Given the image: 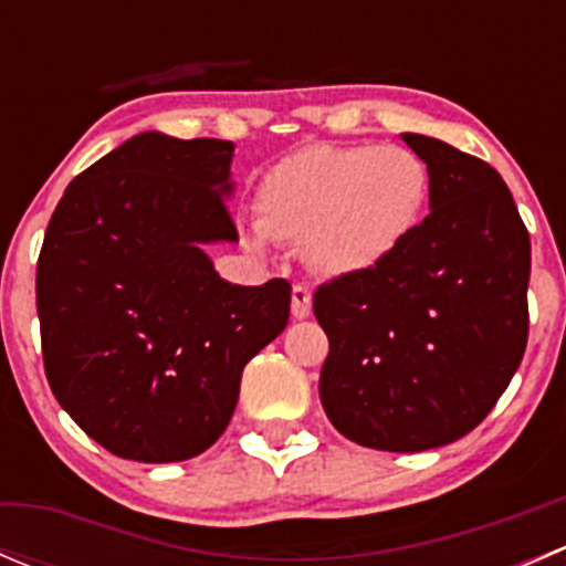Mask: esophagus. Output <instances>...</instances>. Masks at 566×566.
<instances>
[{"label": "esophagus", "mask_w": 566, "mask_h": 566, "mask_svg": "<svg viewBox=\"0 0 566 566\" xmlns=\"http://www.w3.org/2000/svg\"><path fill=\"white\" fill-rule=\"evenodd\" d=\"M312 312V290L306 284H295L293 287V317L304 319Z\"/></svg>", "instance_id": "esophagus-1"}]
</instances>
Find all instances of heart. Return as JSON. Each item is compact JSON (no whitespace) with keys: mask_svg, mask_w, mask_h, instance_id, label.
I'll list each match as a JSON object with an SVG mask.
<instances>
[{"mask_svg":"<svg viewBox=\"0 0 566 566\" xmlns=\"http://www.w3.org/2000/svg\"><path fill=\"white\" fill-rule=\"evenodd\" d=\"M430 193V167L410 147L306 145L262 175L249 243H301L306 265L319 276H358L413 238Z\"/></svg>","mask_w":566,"mask_h":566,"instance_id":"obj_1","label":"heart"}]
</instances>
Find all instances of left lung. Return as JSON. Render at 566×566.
I'll return each instance as SVG.
<instances>
[{
    "instance_id": "left-lung-1",
    "label": "left lung",
    "mask_w": 566,
    "mask_h": 566,
    "mask_svg": "<svg viewBox=\"0 0 566 566\" xmlns=\"http://www.w3.org/2000/svg\"><path fill=\"white\" fill-rule=\"evenodd\" d=\"M402 139L430 167V216L384 265L315 293L319 402L342 436L380 452L468 436L528 342L531 241L506 182L447 142Z\"/></svg>"
}]
</instances>
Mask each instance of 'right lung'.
<instances>
[{"label":"right lung","mask_w":566,"mask_h":566,"mask_svg":"<svg viewBox=\"0 0 566 566\" xmlns=\"http://www.w3.org/2000/svg\"><path fill=\"white\" fill-rule=\"evenodd\" d=\"M235 145L134 136L73 177L38 256L43 367L93 441L180 462L219 441L243 367L284 331L290 282L230 284L205 243L238 241Z\"/></svg>","instance_id":"right-lung-1"}]
</instances>
